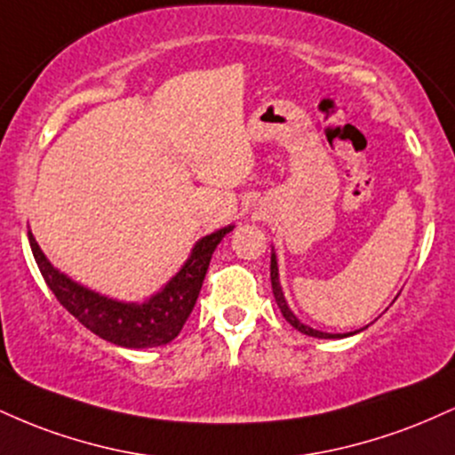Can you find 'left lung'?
Masks as SVG:
<instances>
[{"instance_id":"1","label":"left lung","mask_w":455,"mask_h":455,"mask_svg":"<svg viewBox=\"0 0 455 455\" xmlns=\"http://www.w3.org/2000/svg\"><path fill=\"white\" fill-rule=\"evenodd\" d=\"M271 291H274L275 304H278L282 316H284L286 321H289L291 325H293V327L297 329V331L306 333V336H312V338H340V336H333V333H323V331H318V329H312V327L304 325V323H301L299 318H297V316L293 315V312H291V307H289V304H286L284 295H282V289H280V282H278V263H275V254H271Z\"/></svg>"}]
</instances>
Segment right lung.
<instances>
[{"label": "right lung", "instance_id": "1", "mask_svg": "<svg viewBox=\"0 0 455 455\" xmlns=\"http://www.w3.org/2000/svg\"><path fill=\"white\" fill-rule=\"evenodd\" d=\"M231 228L233 227L220 228L203 237L195 245L180 274L145 304H122V301L93 293L90 289H83L46 260L34 235L28 233V237L46 286L83 327L117 347L149 348L169 344L180 336L201 293L213 250Z\"/></svg>", "mask_w": 455, "mask_h": 455}]
</instances>
